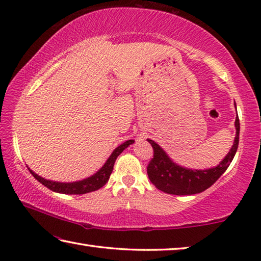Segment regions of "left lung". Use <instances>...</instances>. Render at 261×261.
I'll list each match as a JSON object with an SVG mask.
<instances>
[{
    "instance_id": "left-lung-1",
    "label": "left lung",
    "mask_w": 261,
    "mask_h": 261,
    "mask_svg": "<svg viewBox=\"0 0 261 261\" xmlns=\"http://www.w3.org/2000/svg\"><path fill=\"white\" fill-rule=\"evenodd\" d=\"M236 108V103H235ZM236 136L233 144L222 161L218 166L208 169H190L177 165L171 160L165 149L152 139H147L152 145L154 155L147 167V175L152 184L161 191L176 194V196H187L205 191L220 178L227 168L230 165L237 152L238 141H240V120L238 116L235 120Z\"/></svg>"
}]
</instances>
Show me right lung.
<instances>
[{"label":"right lung","mask_w":261,"mask_h":261,"mask_svg":"<svg viewBox=\"0 0 261 261\" xmlns=\"http://www.w3.org/2000/svg\"><path fill=\"white\" fill-rule=\"evenodd\" d=\"M135 140H126L124 143L121 144L120 146H117L114 149L113 153L110 154L107 161L105 162V165L100 168V169L91 175L90 177H86L81 180H76V182H56V180L46 179L35 174L32 169H30V173L33 175V177L40 182L42 185H45L49 190L57 193H63V194H85L92 191H96L100 188H102L103 185L108 182L109 176L112 174L114 169V163L116 161L117 156L124 151L125 148L130 146L131 144H134Z\"/></svg>","instance_id":"1"}]
</instances>
